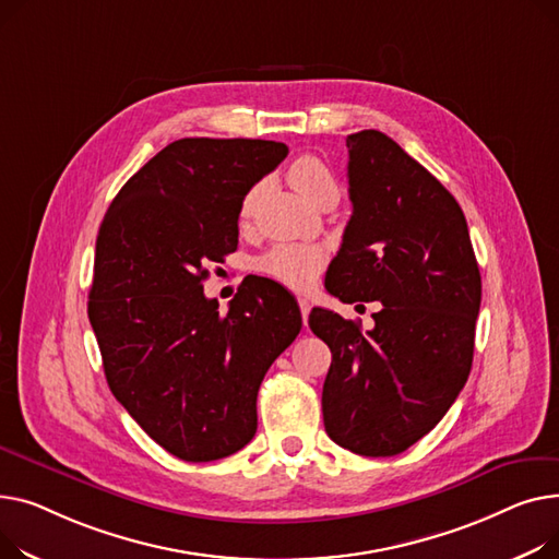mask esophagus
<instances>
[{
	"label": "esophagus",
	"mask_w": 559,
	"mask_h": 559,
	"mask_svg": "<svg viewBox=\"0 0 559 559\" xmlns=\"http://www.w3.org/2000/svg\"><path fill=\"white\" fill-rule=\"evenodd\" d=\"M298 305H300V313H302V320H305V324H307V320H309V313H311V302H309V298H298Z\"/></svg>",
	"instance_id": "1"
}]
</instances>
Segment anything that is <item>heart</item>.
<instances>
[{"label":"heart","mask_w":559,"mask_h":559,"mask_svg":"<svg viewBox=\"0 0 559 559\" xmlns=\"http://www.w3.org/2000/svg\"><path fill=\"white\" fill-rule=\"evenodd\" d=\"M288 180L305 201H311L322 189L334 185L332 171L316 155H300L290 162ZM254 193H248L241 205V216L250 214ZM324 264V252L311 243H280L257 259V271L286 284L290 288H307Z\"/></svg>","instance_id":"heart-1"}]
</instances>
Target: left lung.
Returning <instances> with one entry per match:
<instances>
[{"label": "left lung", "mask_w": 559, "mask_h": 559, "mask_svg": "<svg viewBox=\"0 0 559 559\" xmlns=\"http://www.w3.org/2000/svg\"><path fill=\"white\" fill-rule=\"evenodd\" d=\"M352 218L326 286L381 302L374 326L316 307L332 349L324 431L358 455H397L429 433L467 383L480 273L465 214L442 182L379 130L347 135Z\"/></svg>", "instance_id": "obj_1"}]
</instances>
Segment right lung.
Instances as JSON below:
<instances>
[{"label": "right lung", "instance_id": "obj_1", "mask_svg": "<svg viewBox=\"0 0 559 559\" xmlns=\"http://www.w3.org/2000/svg\"><path fill=\"white\" fill-rule=\"evenodd\" d=\"M288 155L269 140L185 138L115 195L96 237L87 316L117 402L169 453L210 463L257 431V392L302 330L273 280L207 300V261L239 243L246 193Z\"/></svg>", "mask_w": 559, "mask_h": 559}]
</instances>
